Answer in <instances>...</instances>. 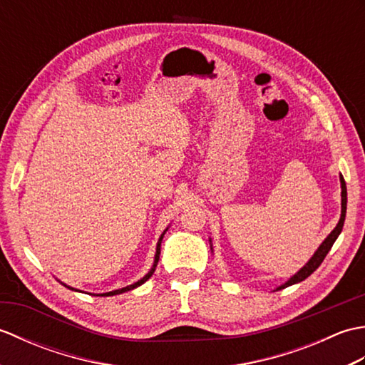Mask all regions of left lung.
Instances as JSON below:
<instances>
[{"mask_svg": "<svg viewBox=\"0 0 365 365\" xmlns=\"http://www.w3.org/2000/svg\"><path fill=\"white\" fill-rule=\"evenodd\" d=\"M340 183H342V215H340V221L337 226L334 227V230L331 232V234L327 237V240L320 245L319 250H317V252L314 254V257L309 260L304 267H302L297 274H294L290 281H287L284 285L279 287V290L281 289H285V287L289 285H293L297 282H301L304 281L306 277L311 276L314 271L319 268L322 265V262L324 260V257H327V254L329 252V250L332 247V245H334V242L337 240V237L340 235V232H342V227H344V222H345V213H346V187H345V180L344 177L340 175Z\"/></svg>", "mask_w": 365, "mask_h": 365, "instance_id": "8db88e82", "label": "left lung"}]
</instances>
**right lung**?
Instances as JSON below:
<instances>
[{"instance_id": "1", "label": "right lung", "mask_w": 365, "mask_h": 365, "mask_svg": "<svg viewBox=\"0 0 365 365\" xmlns=\"http://www.w3.org/2000/svg\"><path fill=\"white\" fill-rule=\"evenodd\" d=\"M165 235V234H163ZM163 235L160 237V240H158V245H157V254H155V262H153V267H152V269L149 271V273H147L141 281H138V282H135L133 285H128V287H123V289H120V290H114V292H108V293H103L102 297H113V294H119V293H123V292H128V290H133V289H136V287H139L141 284H144L147 279H149L152 274H153V271H155V268H157V263H158V259H160V246H161V240H163Z\"/></svg>"}]
</instances>
